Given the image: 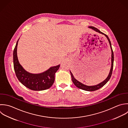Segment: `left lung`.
Listing matches in <instances>:
<instances>
[{
	"label": "left lung",
	"mask_w": 128,
	"mask_h": 128,
	"mask_svg": "<svg viewBox=\"0 0 128 128\" xmlns=\"http://www.w3.org/2000/svg\"><path fill=\"white\" fill-rule=\"evenodd\" d=\"M89 28L92 29L93 30H95V31L99 33H101V34H104L107 38L109 42V44H110V47H111V52H112V55H111V69H110V73L108 75V76L107 77V78L104 81H103L102 82L99 83V84L98 85H94V86H87V85H85L82 83H81V82H80L79 81H78V80H77L74 77L73 75L72 74V73H71V71L70 72V73H71V77H72V82H73L74 84L77 87H78V88L80 89H82V90H85V91H96V90H97L98 89H99L100 88H101V87H102L103 86H104L107 82L108 81L110 80L111 77V75H112V71H113V64H114V53H113V50H112V45H111V41L108 37V36L106 35V34H105L104 33H102V32H101L99 29H98L97 28L93 27V26H89Z\"/></svg>",
	"instance_id": "8db88e82"
}]
</instances>
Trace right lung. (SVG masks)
<instances>
[{
  "instance_id": "1",
  "label": "right lung",
  "mask_w": 128,
  "mask_h": 128,
  "mask_svg": "<svg viewBox=\"0 0 128 128\" xmlns=\"http://www.w3.org/2000/svg\"><path fill=\"white\" fill-rule=\"evenodd\" d=\"M13 51V65L16 76L18 80L26 87L34 91H42L50 88L54 82L55 74L60 65L50 67L39 74H32L25 71L19 64L17 55L18 42Z\"/></svg>"
}]
</instances>
